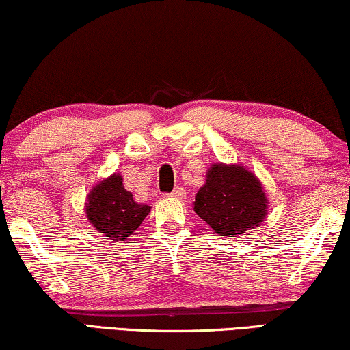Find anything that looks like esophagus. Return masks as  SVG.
I'll list each match as a JSON object with an SVG mask.
<instances>
[{
	"instance_id": "esophagus-1",
	"label": "esophagus",
	"mask_w": 350,
	"mask_h": 350,
	"mask_svg": "<svg viewBox=\"0 0 350 350\" xmlns=\"http://www.w3.org/2000/svg\"><path fill=\"white\" fill-rule=\"evenodd\" d=\"M170 197L172 198H178V200H183V198H185V190L183 187H176L172 192L170 193Z\"/></svg>"
}]
</instances>
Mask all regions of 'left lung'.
<instances>
[{
  "mask_svg": "<svg viewBox=\"0 0 350 350\" xmlns=\"http://www.w3.org/2000/svg\"><path fill=\"white\" fill-rule=\"evenodd\" d=\"M193 211L216 234L236 237L263 223L268 198L254 172L239 165L215 163L197 192Z\"/></svg>",
  "mask_w": 350,
  "mask_h": 350,
  "instance_id": "8db88e82",
  "label": "left lung"
}]
</instances>
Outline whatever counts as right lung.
<instances>
[{"instance_id":"obj_1","label":"right lung","mask_w":350,"mask_h":350,"mask_svg":"<svg viewBox=\"0 0 350 350\" xmlns=\"http://www.w3.org/2000/svg\"><path fill=\"white\" fill-rule=\"evenodd\" d=\"M88 223L114 242L126 241L150 213L148 205L134 200L124 189L122 176L114 172L90 190L85 203Z\"/></svg>"}]
</instances>
